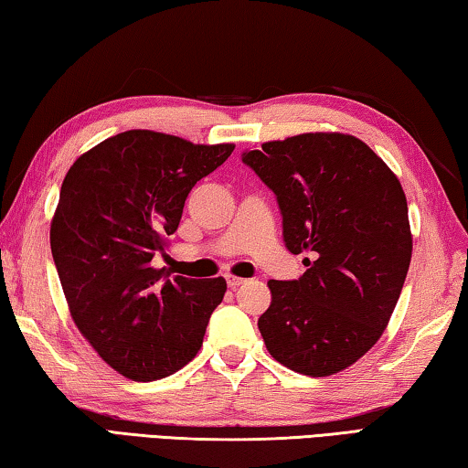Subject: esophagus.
<instances>
[{
    "label": "esophagus",
    "mask_w": 468,
    "mask_h": 468,
    "mask_svg": "<svg viewBox=\"0 0 468 468\" xmlns=\"http://www.w3.org/2000/svg\"><path fill=\"white\" fill-rule=\"evenodd\" d=\"M226 282L229 288H239L240 284H244V278H239V275H228Z\"/></svg>",
    "instance_id": "1"
}]
</instances>
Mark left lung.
<instances>
[{
    "mask_svg": "<svg viewBox=\"0 0 468 468\" xmlns=\"http://www.w3.org/2000/svg\"><path fill=\"white\" fill-rule=\"evenodd\" d=\"M242 162L278 197L286 249L309 255L298 280L267 282L265 346L296 373H340L381 338L407 280L412 234L402 184L369 144L342 133L263 143Z\"/></svg>",
    "mask_w": 468,
    "mask_h": 468,
    "instance_id": "8db88e82",
    "label": "left lung"
}]
</instances>
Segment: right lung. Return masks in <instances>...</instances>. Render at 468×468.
Here are the masks:
<instances>
[{
	"instance_id": "add662e5",
	"label": "right lung",
	"mask_w": 468,
	"mask_h": 468,
	"mask_svg": "<svg viewBox=\"0 0 468 468\" xmlns=\"http://www.w3.org/2000/svg\"><path fill=\"white\" fill-rule=\"evenodd\" d=\"M232 151V143L126 130L82 153L61 182L49 240L68 309L128 379H162L193 361L224 301V278L170 280L151 261L178 229L195 184Z\"/></svg>"
}]
</instances>
